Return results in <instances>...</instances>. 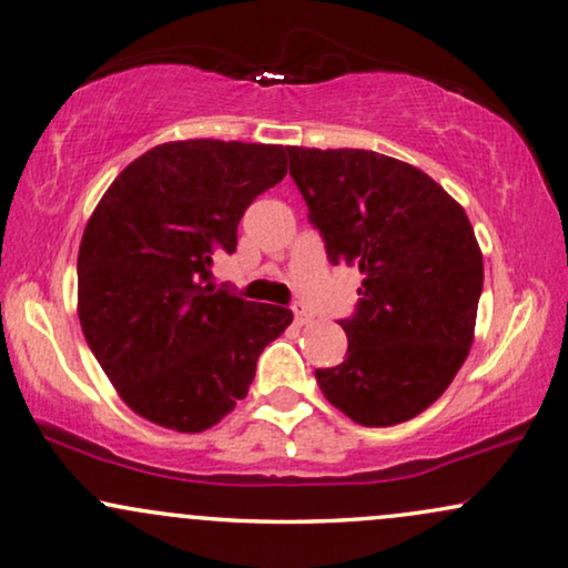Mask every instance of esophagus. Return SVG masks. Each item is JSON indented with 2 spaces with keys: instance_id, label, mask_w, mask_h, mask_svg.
I'll return each mask as SVG.
<instances>
[{
  "instance_id": "1",
  "label": "esophagus",
  "mask_w": 568,
  "mask_h": 568,
  "mask_svg": "<svg viewBox=\"0 0 568 568\" xmlns=\"http://www.w3.org/2000/svg\"><path fill=\"white\" fill-rule=\"evenodd\" d=\"M293 318H295V324H298V326H308L311 324V314L303 306H295L293 308Z\"/></svg>"
}]
</instances>
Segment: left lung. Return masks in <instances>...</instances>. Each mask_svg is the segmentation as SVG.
<instances>
[{"label": "left lung", "instance_id": "left-lung-1", "mask_svg": "<svg viewBox=\"0 0 568 568\" xmlns=\"http://www.w3.org/2000/svg\"><path fill=\"white\" fill-rule=\"evenodd\" d=\"M332 265L363 273L347 357L318 367L326 402L363 427L417 417L466 363L484 287L468 215L417 166L365 149L287 146Z\"/></svg>", "mask_w": 568, "mask_h": 568}]
</instances>
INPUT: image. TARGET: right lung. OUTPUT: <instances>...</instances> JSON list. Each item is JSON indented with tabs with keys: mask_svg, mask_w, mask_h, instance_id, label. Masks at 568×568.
Returning <instances> with one entry per match:
<instances>
[{
	"mask_svg": "<svg viewBox=\"0 0 568 568\" xmlns=\"http://www.w3.org/2000/svg\"><path fill=\"white\" fill-rule=\"evenodd\" d=\"M283 146L170 141L118 174L79 244V324L118 396L159 427L203 433L246 396L293 314L211 283L250 203L285 178Z\"/></svg>",
	"mask_w": 568,
	"mask_h": 568,
	"instance_id": "obj_1",
	"label": "right lung"
}]
</instances>
